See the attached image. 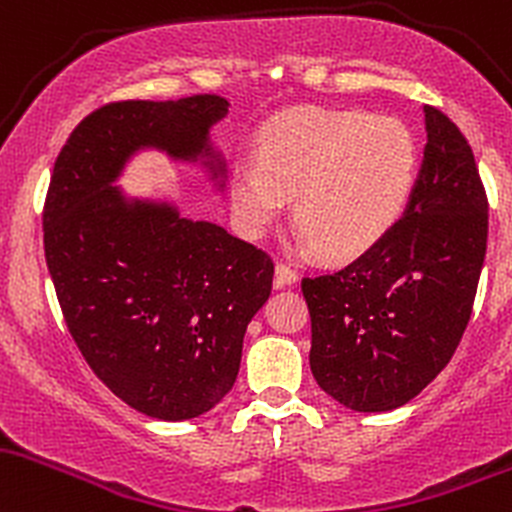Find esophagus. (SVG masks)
Here are the masks:
<instances>
[{
  "instance_id": "obj_1",
  "label": "esophagus",
  "mask_w": 512,
  "mask_h": 512,
  "mask_svg": "<svg viewBox=\"0 0 512 512\" xmlns=\"http://www.w3.org/2000/svg\"><path fill=\"white\" fill-rule=\"evenodd\" d=\"M275 287H287V285H295L297 283V271H292L287 263H278L275 266Z\"/></svg>"
}]
</instances>
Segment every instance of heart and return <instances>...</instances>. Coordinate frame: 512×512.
<instances>
[{"label":"heart","mask_w":512,"mask_h":512,"mask_svg":"<svg viewBox=\"0 0 512 512\" xmlns=\"http://www.w3.org/2000/svg\"><path fill=\"white\" fill-rule=\"evenodd\" d=\"M416 166V140L401 120L300 108L268 125L261 166H234L229 193L249 237H261L285 210V198H297L302 244L346 261L380 244L396 225Z\"/></svg>","instance_id":"b5f03b06"}]
</instances>
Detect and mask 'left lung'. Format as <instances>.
I'll return each mask as SVG.
<instances>
[{"instance_id":"left-lung-1","label":"left lung","mask_w":512,"mask_h":512,"mask_svg":"<svg viewBox=\"0 0 512 512\" xmlns=\"http://www.w3.org/2000/svg\"><path fill=\"white\" fill-rule=\"evenodd\" d=\"M428 142L404 217L338 271L302 278L314 380L353 411H392L445 370L472 317L488 200L472 147L426 106Z\"/></svg>"}]
</instances>
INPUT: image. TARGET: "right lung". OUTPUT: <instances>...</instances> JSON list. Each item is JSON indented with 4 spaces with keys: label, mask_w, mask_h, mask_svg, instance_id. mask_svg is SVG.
<instances>
[{
    "label": "right lung",
    "mask_w": 512,
    "mask_h": 512,
    "mask_svg": "<svg viewBox=\"0 0 512 512\" xmlns=\"http://www.w3.org/2000/svg\"><path fill=\"white\" fill-rule=\"evenodd\" d=\"M227 111L215 94L106 103L72 130L45 198V261L74 343L118 399L159 421L200 416L234 387L273 261L220 225L125 198L113 183L140 149L203 159L222 179L210 128Z\"/></svg>",
    "instance_id": "right-lung-1"
}]
</instances>
